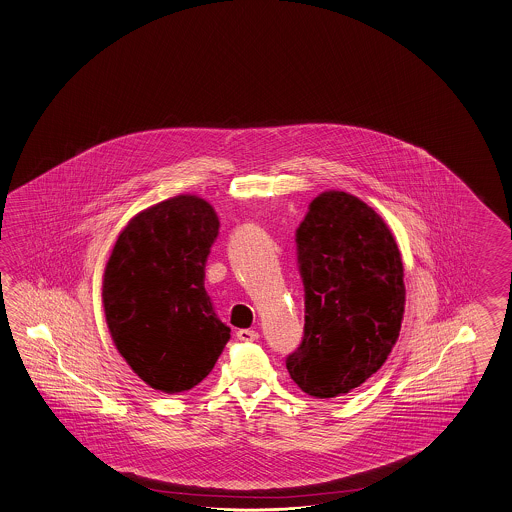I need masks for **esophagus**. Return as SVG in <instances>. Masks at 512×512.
Returning <instances> with one entry per match:
<instances>
[{
	"label": "esophagus",
	"instance_id": "1",
	"mask_svg": "<svg viewBox=\"0 0 512 512\" xmlns=\"http://www.w3.org/2000/svg\"><path fill=\"white\" fill-rule=\"evenodd\" d=\"M237 338L240 342H253V340H259V333L253 329H238Z\"/></svg>",
	"mask_w": 512,
	"mask_h": 512
}]
</instances>
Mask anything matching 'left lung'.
<instances>
[{"instance_id":"1","label":"left lung","mask_w":512,"mask_h":512,"mask_svg":"<svg viewBox=\"0 0 512 512\" xmlns=\"http://www.w3.org/2000/svg\"><path fill=\"white\" fill-rule=\"evenodd\" d=\"M305 329L287 357L312 398H337L385 364L405 312L403 262L385 220L340 190L316 196L296 231Z\"/></svg>"}]
</instances>
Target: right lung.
<instances>
[{"mask_svg": "<svg viewBox=\"0 0 512 512\" xmlns=\"http://www.w3.org/2000/svg\"><path fill=\"white\" fill-rule=\"evenodd\" d=\"M218 227L211 203L175 196L133 216L105 266L101 301L114 346L164 394L201 383L231 337L203 285Z\"/></svg>", "mask_w": 512, "mask_h": 512, "instance_id": "add662e5", "label": "right lung"}]
</instances>
